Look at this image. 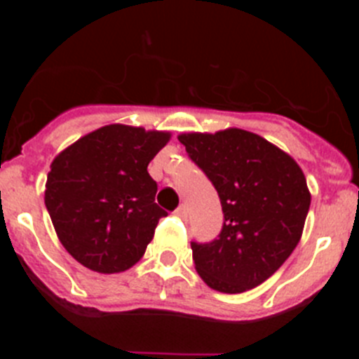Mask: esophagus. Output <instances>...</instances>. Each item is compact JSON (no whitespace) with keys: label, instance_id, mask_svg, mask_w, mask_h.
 <instances>
[{"label":"esophagus","instance_id":"34e87169","mask_svg":"<svg viewBox=\"0 0 359 359\" xmlns=\"http://www.w3.org/2000/svg\"><path fill=\"white\" fill-rule=\"evenodd\" d=\"M174 214H176L177 217L185 219L187 217V207H185V205H180V207H177L176 210H174Z\"/></svg>","mask_w":359,"mask_h":359}]
</instances>
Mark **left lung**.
<instances>
[{"label":"left lung","instance_id":"obj_1","mask_svg":"<svg viewBox=\"0 0 359 359\" xmlns=\"http://www.w3.org/2000/svg\"><path fill=\"white\" fill-rule=\"evenodd\" d=\"M177 140L214 183L224 214L219 239L190 244L196 271L221 293L257 287L286 262L302 237L311 192L300 165L244 129L182 133Z\"/></svg>","mask_w":359,"mask_h":359}]
</instances>
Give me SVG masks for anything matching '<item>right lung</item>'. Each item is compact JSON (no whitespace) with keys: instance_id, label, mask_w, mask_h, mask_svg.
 <instances>
[{"instance_id":"obj_1","label":"right lung","mask_w":359,"mask_h":359,"mask_svg":"<svg viewBox=\"0 0 359 359\" xmlns=\"http://www.w3.org/2000/svg\"><path fill=\"white\" fill-rule=\"evenodd\" d=\"M169 131L109 123L62 149L44 190L66 252L97 273H120L144 257L160 217L147 165L169 144Z\"/></svg>"}]
</instances>
